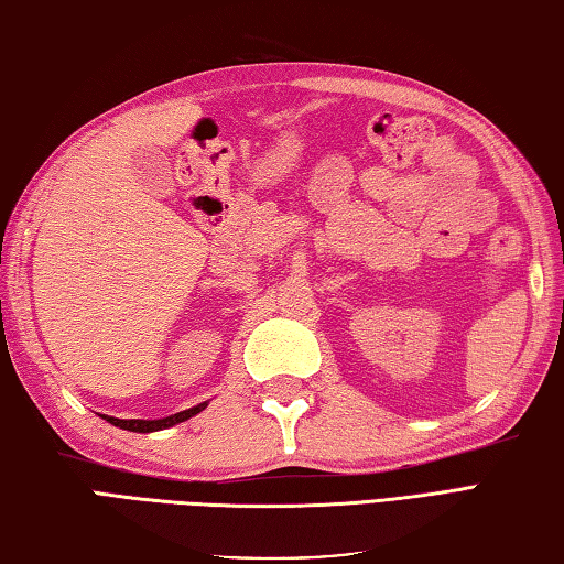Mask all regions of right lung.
<instances>
[{
    "instance_id": "obj_1",
    "label": "right lung",
    "mask_w": 564,
    "mask_h": 564,
    "mask_svg": "<svg viewBox=\"0 0 564 564\" xmlns=\"http://www.w3.org/2000/svg\"><path fill=\"white\" fill-rule=\"evenodd\" d=\"M204 408H206V402H200V405H196V408L184 410V412H176V414H172V417H164V420H117V417H105V420H108L110 424H115V427H120V430L156 432V430L172 427V424H176V422H184L188 417H194V414H198Z\"/></svg>"
}]
</instances>
